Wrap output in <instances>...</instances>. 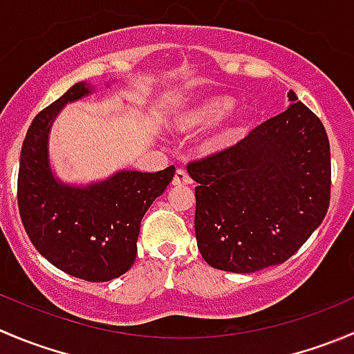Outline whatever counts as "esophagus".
<instances>
[{"label": "esophagus", "mask_w": 354, "mask_h": 354, "mask_svg": "<svg viewBox=\"0 0 354 354\" xmlns=\"http://www.w3.org/2000/svg\"><path fill=\"white\" fill-rule=\"evenodd\" d=\"M188 183H190V176H188L187 171L178 169L176 174H174V178H173L174 187H183V185H188Z\"/></svg>", "instance_id": "34e87169"}]
</instances>
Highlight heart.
I'll list each match as a JSON object with an SVG mask.
<instances>
[{"mask_svg": "<svg viewBox=\"0 0 354 354\" xmlns=\"http://www.w3.org/2000/svg\"><path fill=\"white\" fill-rule=\"evenodd\" d=\"M232 109V102L228 98L223 97H211L205 98L202 104H198L194 111H190L188 114H185V118L181 119L180 126L183 129H197V128H205V126H211L214 122H218L226 112Z\"/></svg>", "mask_w": 354, "mask_h": 354, "instance_id": "b5f03b06", "label": "heart"}]
</instances>
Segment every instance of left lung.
I'll return each instance as SVG.
<instances>
[{"instance_id": "obj_1", "label": "left lung", "mask_w": 354, "mask_h": 354, "mask_svg": "<svg viewBox=\"0 0 354 354\" xmlns=\"http://www.w3.org/2000/svg\"><path fill=\"white\" fill-rule=\"evenodd\" d=\"M243 140L188 162L195 236L205 263L232 273L277 266L301 249L330 204V143L297 100Z\"/></svg>"}]
</instances>
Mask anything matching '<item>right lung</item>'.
I'll return each instance as SVG.
<instances>
[{"mask_svg":"<svg viewBox=\"0 0 354 354\" xmlns=\"http://www.w3.org/2000/svg\"><path fill=\"white\" fill-rule=\"evenodd\" d=\"M88 93V84L77 82L30 122L20 152L17 202L41 256L75 279L109 282L133 266L140 223L176 169L121 171L86 188L58 183L48 164V133L67 102Z\"/></svg>","mask_w":354,"mask_h":354,"instance_id":"obj_1","label":"right lung"}]
</instances>
